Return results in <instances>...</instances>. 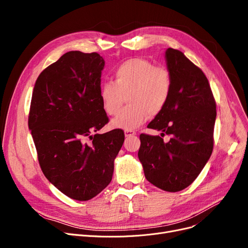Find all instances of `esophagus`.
<instances>
[{"instance_id":"obj_1","label":"esophagus","mask_w":248,"mask_h":248,"mask_svg":"<svg viewBox=\"0 0 248 248\" xmlns=\"http://www.w3.org/2000/svg\"><path fill=\"white\" fill-rule=\"evenodd\" d=\"M135 135H136V133H135L134 131H132V129H125V131H124V136H125V138L133 137V136H135Z\"/></svg>"}]
</instances>
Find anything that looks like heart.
Masks as SVG:
<instances>
[{
  "instance_id": "b5f03b06",
  "label": "heart",
  "mask_w": 248,
  "mask_h": 248,
  "mask_svg": "<svg viewBox=\"0 0 248 248\" xmlns=\"http://www.w3.org/2000/svg\"><path fill=\"white\" fill-rule=\"evenodd\" d=\"M114 82L100 86L99 96L104 110L109 115L120 111L124 94L128 104L114 119L115 128L135 129L146 123L151 114H158L167 104L172 91V76L164 66H155L145 58L124 61L113 71Z\"/></svg>"
}]
</instances>
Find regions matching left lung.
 Instances as JSON below:
<instances>
[{
	"instance_id": "obj_1",
	"label": "left lung",
	"mask_w": 248,
	"mask_h": 248,
	"mask_svg": "<svg viewBox=\"0 0 248 248\" xmlns=\"http://www.w3.org/2000/svg\"><path fill=\"white\" fill-rule=\"evenodd\" d=\"M165 58L171 95L148 126L171 139L141 134L138 155L150 183L178 192L193 183L212 154L216 103L203 71L181 51L168 48Z\"/></svg>"
}]
</instances>
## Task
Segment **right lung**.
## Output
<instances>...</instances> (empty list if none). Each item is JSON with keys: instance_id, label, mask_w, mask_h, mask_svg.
Masks as SVG:
<instances>
[{"instance_id": "obj_1", "label": "right lung", "mask_w": 248, "mask_h": 248, "mask_svg": "<svg viewBox=\"0 0 248 248\" xmlns=\"http://www.w3.org/2000/svg\"><path fill=\"white\" fill-rule=\"evenodd\" d=\"M103 68L95 52H67L38 76L32 94L28 124L42 172L78 201L110 183L124 140L122 129L93 135L108 123L99 96Z\"/></svg>"}]
</instances>
